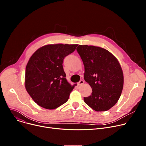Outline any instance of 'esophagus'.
<instances>
[{"label": "esophagus", "instance_id": "1", "mask_svg": "<svg viewBox=\"0 0 146 146\" xmlns=\"http://www.w3.org/2000/svg\"><path fill=\"white\" fill-rule=\"evenodd\" d=\"M84 81H83V80H80V81L77 83V86H80L82 85V84H84Z\"/></svg>", "mask_w": 146, "mask_h": 146}]
</instances>
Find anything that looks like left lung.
<instances>
[{"label":"left lung","mask_w":146,"mask_h":146,"mask_svg":"<svg viewBox=\"0 0 146 146\" xmlns=\"http://www.w3.org/2000/svg\"><path fill=\"white\" fill-rule=\"evenodd\" d=\"M85 72L84 78L92 88L84 102L96 111L109 110L118 102L123 89V76L117 58L109 51L94 46L79 45L76 48Z\"/></svg>","instance_id":"left-lung-1"}]
</instances>
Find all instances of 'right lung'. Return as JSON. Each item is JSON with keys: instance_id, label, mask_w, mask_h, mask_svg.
I'll return each mask as SVG.
<instances>
[{"instance_id": "right-lung-1", "label": "right lung", "mask_w": 146, "mask_h": 146, "mask_svg": "<svg viewBox=\"0 0 146 146\" xmlns=\"http://www.w3.org/2000/svg\"><path fill=\"white\" fill-rule=\"evenodd\" d=\"M77 44H56L38 48L30 58L25 70V88L37 105L54 109L66 103L74 88L64 70V58Z\"/></svg>"}]
</instances>
